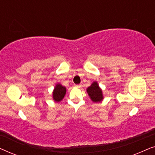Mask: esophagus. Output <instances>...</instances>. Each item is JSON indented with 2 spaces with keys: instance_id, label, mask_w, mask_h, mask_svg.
Returning a JSON list of instances; mask_svg holds the SVG:
<instances>
[{
  "instance_id": "1",
  "label": "esophagus",
  "mask_w": 155,
  "mask_h": 155,
  "mask_svg": "<svg viewBox=\"0 0 155 155\" xmlns=\"http://www.w3.org/2000/svg\"><path fill=\"white\" fill-rule=\"evenodd\" d=\"M75 87H78V88H80V87H81V84H76Z\"/></svg>"
}]
</instances>
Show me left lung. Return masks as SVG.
<instances>
[{"instance_id":"8db88e82","label":"left lung","mask_w":155,"mask_h":155,"mask_svg":"<svg viewBox=\"0 0 155 155\" xmlns=\"http://www.w3.org/2000/svg\"><path fill=\"white\" fill-rule=\"evenodd\" d=\"M87 92L93 102H101L104 99L102 90L99 86L98 82L94 81L92 84L87 88Z\"/></svg>"}]
</instances>
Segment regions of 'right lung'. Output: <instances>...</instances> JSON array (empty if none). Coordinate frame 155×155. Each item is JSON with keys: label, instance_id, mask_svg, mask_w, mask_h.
Instances as JSON below:
<instances>
[{"label": "right lung", "instance_id": "right-lung-1", "mask_svg": "<svg viewBox=\"0 0 155 155\" xmlns=\"http://www.w3.org/2000/svg\"><path fill=\"white\" fill-rule=\"evenodd\" d=\"M65 94H66V87L60 83L56 84L53 90V99L56 102H59L64 98Z\"/></svg>", "mask_w": 155, "mask_h": 155}]
</instances>
